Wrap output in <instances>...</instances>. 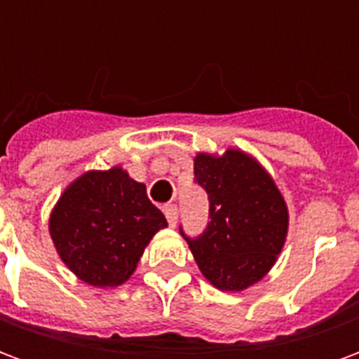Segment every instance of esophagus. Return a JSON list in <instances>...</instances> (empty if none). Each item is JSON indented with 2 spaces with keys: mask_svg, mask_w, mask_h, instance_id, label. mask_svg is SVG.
<instances>
[{
  "mask_svg": "<svg viewBox=\"0 0 359 359\" xmlns=\"http://www.w3.org/2000/svg\"><path fill=\"white\" fill-rule=\"evenodd\" d=\"M165 217H167V223L171 226L177 225V219H179V210H177V205H167V208H165Z\"/></svg>",
  "mask_w": 359,
  "mask_h": 359,
  "instance_id": "1",
  "label": "esophagus"
}]
</instances>
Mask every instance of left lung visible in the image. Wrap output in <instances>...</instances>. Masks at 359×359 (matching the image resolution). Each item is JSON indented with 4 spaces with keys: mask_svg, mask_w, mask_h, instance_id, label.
I'll use <instances>...</instances> for the list:
<instances>
[{
    "mask_svg": "<svg viewBox=\"0 0 359 359\" xmlns=\"http://www.w3.org/2000/svg\"><path fill=\"white\" fill-rule=\"evenodd\" d=\"M194 175L210 198V223L198 238L182 236L211 285L225 292L246 290L283 252L288 233L285 198L262 163L242 149L198 154Z\"/></svg>",
    "mask_w": 359,
    "mask_h": 359,
    "instance_id": "1",
    "label": "left lung"
}]
</instances>
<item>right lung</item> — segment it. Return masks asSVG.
Here are the masks:
<instances>
[{
    "instance_id": "1",
    "label": "right lung",
    "mask_w": 359,
    "mask_h": 359,
    "mask_svg": "<svg viewBox=\"0 0 359 359\" xmlns=\"http://www.w3.org/2000/svg\"><path fill=\"white\" fill-rule=\"evenodd\" d=\"M167 219L146 184L123 167L74 179L51 210L50 234L61 262L86 285L107 288L130 278L144 250Z\"/></svg>"
}]
</instances>
